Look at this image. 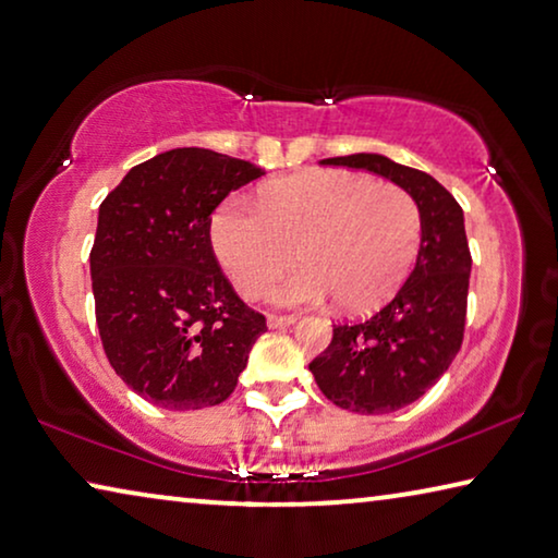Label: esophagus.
Instances as JSON below:
<instances>
[{
	"label": "esophagus",
	"instance_id": "obj_1",
	"mask_svg": "<svg viewBox=\"0 0 558 558\" xmlns=\"http://www.w3.org/2000/svg\"><path fill=\"white\" fill-rule=\"evenodd\" d=\"M293 323H295L293 315H268V327H288Z\"/></svg>",
	"mask_w": 558,
	"mask_h": 558
}]
</instances>
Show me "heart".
Instances as JSON below:
<instances>
[{"label":"heart","mask_w":558,"mask_h":558,"mask_svg":"<svg viewBox=\"0 0 558 558\" xmlns=\"http://www.w3.org/2000/svg\"><path fill=\"white\" fill-rule=\"evenodd\" d=\"M422 214L400 185L365 173L313 171L268 185L260 208L226 198L210 218V243L233 286L245 295L268 288L276 305L338 300L348 313H369L395 295L417 258Z\"/></svg>","instance_id":"obj_1"}]
</instances>
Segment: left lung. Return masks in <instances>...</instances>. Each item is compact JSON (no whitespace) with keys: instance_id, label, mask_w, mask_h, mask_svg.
Instances as JSON below:
<instances>
[{"instance_id":"8db88e82","label":"left lung","mask_w":558,"mask_h":558,"mask_svg":"<svg viewBox=\"0 0 558 558\" xmlns=\"http://www.w3.org/2000/svg\"><path fill=\"white\" fill-rule=\"evenodd\" d=\"M320 163L383 175L420 206L422 241L410 278L369 320L332 325L330 344L311 362L332 404L357 414L397 412L420 400L462 348L472 270L464 214L429 173L387 156L352 154Z\"/></svg>"}]
</instances>
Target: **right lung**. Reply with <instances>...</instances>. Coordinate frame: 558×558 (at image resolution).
Instances as JSON below:
<instances>
[{
    "instance_id": "add662e5",
    "label": "right lung",
    "mask_w": 558,
    "mask_h": 558,
    "mask_svg": "<svg viewBox=\"0 0 558 558\" xmlns=\"http://www.w3.org/2000/svg\"><path fill=\"white\" fill-rule=\"evenodd\" d=\"M263 168L208 148L138 163L104 198L88 260L106 357L131 390L163 410L231 397L268 330L216 260L210 214Z\"/></svg>"
}]
</instances>
